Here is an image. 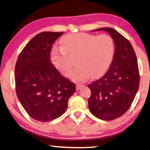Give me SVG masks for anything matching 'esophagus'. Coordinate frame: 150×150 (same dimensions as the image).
<instances>
[{
  "label": "esophagus",
  "instance_id": "obj_1",
  "mask_svg": "<svg viewBox=\"0 0 150 150\" xmlns=\"http://www.w3.org/2000/svg\"><path fill=\"white\" fill-rule=\"evenodd\" d=\"M83 86H84V85L81 84V83H77V85H76V89H77V90H79V89L81 88H83Z\"/></svg>",
  "mask_w": 150,
  "mask_h": 150
}]
</instances>
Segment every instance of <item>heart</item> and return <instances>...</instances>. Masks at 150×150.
Here are the masks:
<instances>
[{
    "label": "heart",
    "mask_w": 150,
    "mask_h": 150,
    "mask_svg": "<svg viewBox=\"0 0 150 150\" xmlns=\"http://www.w3.org/2000/svg\"><path fill=\"white\" fill-rule=\"evenodd\" d=\"M62 47H54L52 60L58 69L69 77L73 62L69 58L78 56L77 67L71 77L75 81H83L91 76L98 77L108 70L115 54V42L108 34L88 33L67 34L61 40Z\"/></svg>",
    "instance_id": "b5f03b06"
}]
</instances>
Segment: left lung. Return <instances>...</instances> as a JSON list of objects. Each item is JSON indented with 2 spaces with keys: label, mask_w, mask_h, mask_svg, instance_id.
Instances as JSON below:
<instances>
[{
  "label": "left lung",
  "mask_w": 150,
  "mask_h": 150,
  "mask_svg": "<svg viewBox=\"0 0 150 150\" xmlns=\"http://www.w3.org/2000/svg\"><path fill=\"white\" fill-rule=\"evenodd\" d=\"M103 30L112 38L115 51L112 62L103 77L88 85L91 94L89 110L95 117L112 120L123 115L135 97L139 86V73L135 52L130 42L110 28Z\"/></svg>",
  "instance_id": "obj_1"
}]
</instances>
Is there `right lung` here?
Listing matches in <instances>:
<instances>
[{"mask_svg": "<svg viewBox=\"0 0 150 150\" xmlns=\"http://www.w3.org/2000/svg\"><path fill=\"white\" fill-rule=\"evenodd\" d=\"M62 33H38L27 44L15 65L17 98L38 121L48 122L63 115L76 90L75 85L60 74L50 61L52 46Z\"/></svg>", "mask_w": 150, "mask_h": 150, "instance_id": "right-lung-1", "label": "right lung"}]
</instances>
